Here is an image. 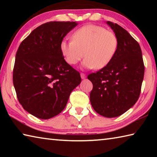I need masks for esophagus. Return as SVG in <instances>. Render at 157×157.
I'll list each match as a JSON object with an SVG mask.
<instances>
[{
    "label": "esophagus",
    "mask_w": 157,
    "mask_h": 157,
    "mask_svg": "<svg viewBox=\"0 0 157 157\" xmlns=\"http://www.w3.org/2000/svg\"><path fill=\"white\" fill-rule=\"evenodd\" d=\"M80 76H81V78H82V79L86 78V75H85V74L83 73H80Z\"/></svg>",
    "instance_id": "esophagus-1"
}]
</instances>
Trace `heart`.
Masks as SVG:
<instances>
[{"mask_svg": "<svg viewBox=\"0 0 157 157\" xmlns=\"http://www.w3.org/2000/svg\"><path fill=\"white\" fill-rule=\"evenodd\" d=\"M72 39L60 43L61 52L71 65L77 64L85 55L84 67L103 68L112 61L118 50L116 34L100 25H84L74 32Z\"/></svg>", "mask_w": 157, "mask_h": 157, "instance_id": "1", "label": "heart"}]
</instances>
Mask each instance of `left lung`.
<instances>
[{
	"label": "left lung",
	"instance_id": "8db88e82",
	"mask_svg": "<svg viewBox=\"0 0 157 157\" xmlns=\"http://www.w3.org/2000/svg\"><path fill=\"white\" fill-rule=\"evenodd\" d=\"M118 40L112 61L96 73L88 75L93 89L90 101L100 115L113 118L134 106L139 98L145 66L138 42L116 23L107 21Z\"/></svg>",
	"mask_w": 157,
	"mask_h": 157
}]
</instances>
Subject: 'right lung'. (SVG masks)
<instances>
[{"label": "right lung", "instance_id": "add662e5", "mask_svg": "<svg viewBox=\"0 0 157 157\" xmlns=\"http://www.w3.org/2000/svg\"><path fill=\"white\" fill-rule=\"evenodd\" d=\"M77 25L73 21L44 23L17 50L13 84L18 102L36 118L49 119L62 112L71 93L82 81L60 50L63 37Z\"/></svg>", "mask_w": 157, "mask_h": 157}]
</instances>
